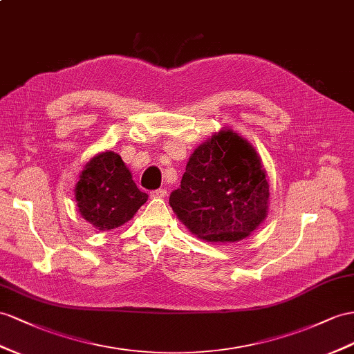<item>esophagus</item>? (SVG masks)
Listing matches in <instances>:
<instances>
[{
    "label": "esophagus",
    "mask_w": 354,
    "mask_h": 354,
    "mask_svg": "<svg viewBox=\"0 0 354 354\" xmlns=\"http://www.w3.org/2000/svg\"><path fill=\"white\" fill-rule=\"evenodd\" d=\"M166 196H167V189H165V188H158V189H156V192L151 193V197H153V198H162Z\"/></svg>",
    "instance_id": "esophagus-1"
}]
</instances>
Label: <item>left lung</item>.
I'll return each instance as SVG.
<instances>
[{
    "label": "left lung",
    "instance_id": "left-lung-1",
    "mask_svg": "<svg viewBox=\"0 0 354 354\" xmlns=\"http://www.w3.org/2000/svg\"><path fill=\"white\" fill-rule=\"evenodd\" d=\"M169 203L201 239L238 242L266 218V171L248 140L221 130L194 149Z\"/></svg>",
    "mask_w": 354,
    "mask_h": 354
}]
</instances>
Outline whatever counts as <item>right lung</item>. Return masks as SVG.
<instances>
[{
	"label": "right lung",
	"mask_w": 354,
	"mask_h": 354,
	"mask_svg": "<svg viewBox=\"0 0 354 354\" xmlns=\"http://www.w3.org/2000/svg\"><path fill=\"white\" fill-rule=\"evenodd\" d=\"M148 194L134 184L130 170L113 151L91 158L76 184L80 215L98 230H112L133 218Z\"/></svg>",
	"instance_id": "obj_1"
}]
</instances>
